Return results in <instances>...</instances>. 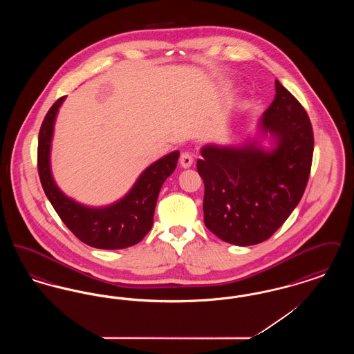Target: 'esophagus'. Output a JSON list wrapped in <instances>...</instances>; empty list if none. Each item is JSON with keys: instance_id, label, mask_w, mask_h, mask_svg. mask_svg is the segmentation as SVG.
Returning a JSON list of instances; mask_svg holds the SVG:
<instances>
[{"instance_id": "obj_1", "label": "esophagus", "mask_w": 354, "mask_h": 354, "mask_svg": "<svg viewBox=\"0 0 354 354\" xmlns=\"http://www.w3.org/2000/svg\"><path fill=\"white\" fill-rule=\"evenodd\" d=\"M179 162H180V166H182L183 169H189V167L192 166V163H194V158H192L191 153L183 152V153L180 155Z\"/></svg>"}]
</instances>
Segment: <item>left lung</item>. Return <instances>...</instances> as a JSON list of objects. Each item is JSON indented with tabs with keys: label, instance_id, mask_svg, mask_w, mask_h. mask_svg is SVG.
Wrapping results in <instances>:
<instances>
[{
	"label": "left lung",
	"instance_id": "1",
	"mask_svg": "<svg viewBox=\"0 0 354 354\" xmlns=\"http://www.w3.org/2000/svg\"><path fill=\"white\" fill-rule=\"evenodd\" d=\"M274 90L253 135L237 145L208 143L198 159L204 224L240 247L263 243L284 224L301 201L310 172V120L277 80Z\"/></svg>",
	"mask_w": 354,
	"mask_h": 354
}]
</instances>
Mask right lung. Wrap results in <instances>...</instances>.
I'll use <instances>...</instances> for the list:
<instances>
[{
  "label": "right lung",
  "mask_w": 354,
  "mask_h": 354,
  "mask_svg": "<svg viewBox=\"0 0 354 354\" xmlns=\"http://www.w3.org/2000/svg\"><path fill=\"white\" fill-rule=\"evenodd\" d=\"M66 97L50 107L38 136V174L44 191L68 230L84 244L100 250H123L138 244L151 230L159 191L176 169L180 152L172 151L153 162L138 176L117 202L93 207L68 196L51 172V143L58 111Z\"/></svg>",
  "instance_id": "add662e5"
}]
</instances>
